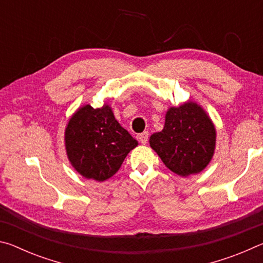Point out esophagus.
Segmentation results:
<instances>
[{"label": "esophagus", "mask_w": 263, "mask_h": 263, "mask_svg": "<svg viewBox=\"0 0 263 263\" xmlns=\"http://www.w3.org/2000/svg\"><path fill=\"white\" fill-rule=\"evenodd\" d=\"M138 139H139V141L141 142L142 145L147 144V141H148V132L147 131H144L142 133H140V135L138 136Z\"/></svg>", "instance_id": "34e87169"}]
</instances>
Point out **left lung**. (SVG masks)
<instances>
[{"label":"left lung","mask_w":263,"mask_h":263,"mask_svg":"<svg viewBox=\"0 0 263 263\" xmlns=\"http://www.w3.org/2000/svg\"><path fill=\"white\" fill-rule=\"evenodd\" d=\"M149 146L175 174H198L215 153L216 128L202 106L189 101L168 109L163 130L151 136Z\"/></svg>","instance_id":"8db88e82"}]
</instances>
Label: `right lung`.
<instances>
[{
  "label": "right lung",
  "mask_w": 263,
  "mask_h": 263,
  "mask_svg": "<svg viewBox=\"0 0 263 263\" xmlns=\"http://www.w3.org/2000/svg\"><path fill=\"white\" fill-rule=\"evenodd\" d=\"M138 141L116 121L108 104L79 108L66 126L68 160L80 175L103 182L115 175Z\"/></svg>",
  "instance_id": "1"
}]
</instances>
